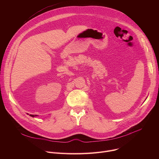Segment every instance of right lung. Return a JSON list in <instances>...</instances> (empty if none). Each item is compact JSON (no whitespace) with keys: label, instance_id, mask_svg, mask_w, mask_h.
Instances as JSON below:
<instances>
[{"label":"right lung","instance_id":"1","mask_svg":"<svg viewBox=\"0 0 159 159\" xmlns=\"http://www.w3.org/2000/svg\"><path fill=\"white\" fill-rule=\"evenodd\" d=\"M31 116H32V117H35V116H37V115H30Z\"/></svg>","mask_w":159,"mask_h":159}]
</instances>
